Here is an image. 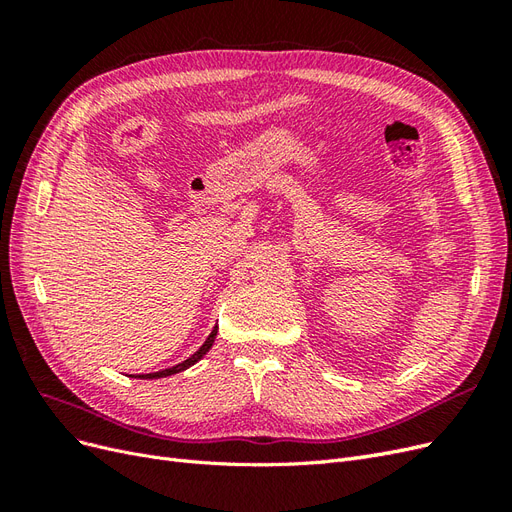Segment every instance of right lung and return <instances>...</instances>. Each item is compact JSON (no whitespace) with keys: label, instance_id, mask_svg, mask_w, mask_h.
<instances>
[{"label":"right lung","instance_id":"add662e5","mask_svg":"<svg viewBox=\"0 0 512 512\" xmlns=\"http://www.w3.org/2000/svg\"><path fill=\"white\" fill-rule=\"evenodd\" d=\"M215 335H218V324H215L213 327V331L209 333V337L205 339V344L200 346L190 359H185L183 363H179V365H175V367H168V369H162V371H156V374H141L138 378L141 380H153V378H166V376H173V374H179V371H183V369H188V367H192L194 363H198L200 359H203V356L211 350V346H213V342H215ZM136 378V376H134Z\"/></svg>","mask_w":512,"mask_h":512}]
</instances>
